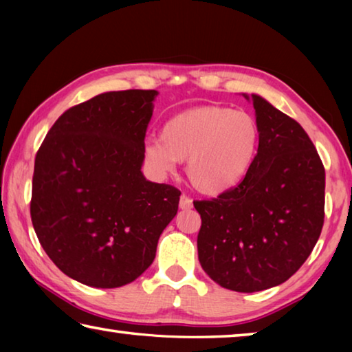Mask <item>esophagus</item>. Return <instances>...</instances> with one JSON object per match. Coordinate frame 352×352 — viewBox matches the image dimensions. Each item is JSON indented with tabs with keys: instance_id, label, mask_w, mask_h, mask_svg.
<instances>
[{
	"instance_id": "1",
	"label": "esophagus",
	"mask_w": 352,
	"mask_h": 352,
	"mask_svg": "<svg viewBox=\"0 0 352 352\" xmlns=\"http://www.w3.org/2000/svg\"><path fill=\"white\" fill-rule=\"evenodd\" d=\"M180 208L182 210H189V208H192V199H189L186 194H182L180 195Z\"/></svg>"
}]
</instances>
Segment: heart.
I'll list each match as a JSON object with an SVG mask.
<instances>
[{
    "label": "heart",
    "instance_id": "b5f03b06",
    "mask_svg": "<svg viewBox=\"0 0 352 352\" xmlns=\"http://www.w3.org/2000/svg\"><path fill=\"white\" fill-rule=\"evenodd\" d=\"M259 147L256 119L228 107L200 105L177 113L164 122L160 138L144 144L147 163L160 174L186 162L194 189L219 195L237 186L248 174Z\"/></svg>",
    "mask_w": 352,
    "mask_h": 352
}]
</instances>
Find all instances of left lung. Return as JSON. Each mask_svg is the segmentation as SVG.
I'll list each match as a JSON object with an SVG mask.
<instances>
[{
    "instance_id": "1",
    "label": "left lung",
    "mask_w": 352,
    "mask_h": 352,
    "mask_svg": "<svg viewBox=\"0 0 352 352\" xmlns=\"http://www.w3.org/2000/svg\"><path fill=\"white\" fill-rule=\"evenodd\" d=\"M252 102L259 147L248 174L217 199L194 201L201 269L243 294L287 281L312 253L324 222V168L314 142L264 98L252 94Z\"/></svg>"
}]
</instances>
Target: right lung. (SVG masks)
<instances>
[{
  "instance_id": "1",
  "label": "right lung",
  "mask_w": 352,
  "mask_h": 352,
  "mask_svg": "<svg viewBox=\"0 0 352 352\" xmlns=\"http://www.w3.org/2000/svg\"><path fill=\"white\" fill-rule=\"evenodd\" d=\"M157 94L109 91L71 107L35 157V234L65 275L90 287H121L142 275L177 214L180 190L141 172Z\"/></svg>"
}]
</instances>
